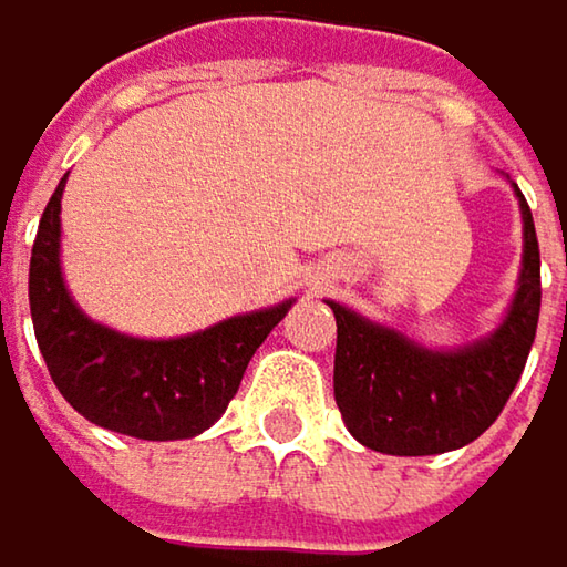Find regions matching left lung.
Wrapping results in <instances>:
<instances>
[{"label": "left lung", "mask_w": 567, "mask_h": 567, "mask_svg": "<svg viewBox=\"0 0 567 567\" xmlns=\"http://www.w3.org/2000/svg\"><path fill=\"white\" fill-rule=\"evenodd\" d=\"M518 194L525 224L522 277L508 317L485 340L462 350H425L403 333L370 323L333 303L337 360L333 396L357 442L386 455H435L478 439L505 410L542 310V257L532 210Z\"/></svg>", "instance_id": "obj_1"}]
</instances>
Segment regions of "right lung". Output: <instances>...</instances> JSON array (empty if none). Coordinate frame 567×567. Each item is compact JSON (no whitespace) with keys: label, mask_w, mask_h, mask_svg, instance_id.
<instances>
[{"label":"right lung","mask_w":567,"mask_h":567,"mask_svg":"<svg viewBox=\"0 0 567 567\" xmlns=\"http://www.w3.org/2000/svg\"><path fill=\"white\" fill-rule=\"evenodd\" d=\"M59 181L29 264V307L49 377L75 413L89 423L167 442L190 439L220 420L244 370L293 300L230 317L177 340H138L89 320L65 290L59 267L62 237Z\"/></svg>","instance_id":"obj_1"}]
</instances>
